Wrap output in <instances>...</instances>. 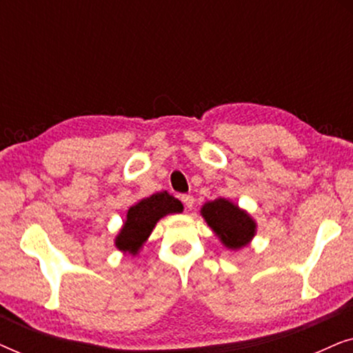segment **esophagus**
Masks as SVG:
<instances>
[{"label":"esophagus","instance_id":"34e87169","mask_svg":"<svg viewBox=\"0 0 353 353\" xmlns=\"http://www.w3.org/2000/svg\"><path fill=\"white\" fill-rule=\"evenodd\" d=\"M181 201H183V204H185L186 209H191V207L194 205V197H192L191 194H183Z\"/></svg>","mask_w":353,"mask_h":353}]
</instances>
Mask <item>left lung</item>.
Instances as JSON below:
<instances>
[{
    "mask_svg": "<svg viewBox=\"0 0 353 353\" xmlns=\"http://www.w3.org/2000/svg\"><path fill=\"white\" fill-rule=\"evenodd\" d=\"M201 215L220 243L230 250L248 248L257 234V221L233 201L219 197L201 207Z\"/></svg>",
    "mask_w": 353,
    "mask_h": 353,
    "instance_id": "1",
    "label": "left lung"
}]
</instances>
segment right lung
<instances>
[{
    "instance_id": "right-lung-1",
    "label": "right lung",
    "mask_w": 353,
    "mask_h": 353,
    "mask_svg": "<svg viewBox=\"0 0 353 353\" xmlns=\"http://www.w3.org/2000/svg\"><path fill=\"white\" fill-rule=\"evenodd\" d=\"M183 204L167 191L143 197L132 205L125 216L122 228L115 236L114 244L122 254L138 255L146 244L157 221L170 214H181Z\"/></svg>"
}]
</instances>
